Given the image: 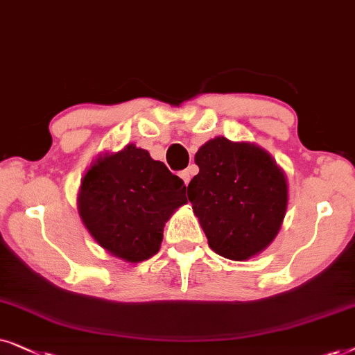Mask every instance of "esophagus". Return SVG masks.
Wrapping results in <instances>:
<instances>
[{"label":"esophagus","instance_id":"esophagus-1","mask_svg":"<svg viewBox=\"0 0 355 355\" xmlns=\"http://www.w3.org/2000/svg\"><path fill=\"white\" fill-rule=\"evenodd\" d=\"M180 177H182V180L185 182V185H188V183H190V180H191V177H193V168L190 167V168L182 170Z\"/></svg>","mask_w":355,"mask_h":355}]
</instances>
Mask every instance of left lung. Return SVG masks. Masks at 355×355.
Wrapping results in <instances>:
<instances>
[{"label": "left lung", "instance_id": "1", "mask_svg": "<svg viewBox=\"0 0 355 355\" xmlns=\"http://www.w3.org/2000/svg\"><path fill=\"white\" fill-rule=\"evenodd\" d=\"M200 173L188 200L209 247L243 261L272 242L287 207V182L266 150L224 136L207 141L195 155Z\"/></svg>", "mask_w": 355, "mask_h": 355}]
</instances>
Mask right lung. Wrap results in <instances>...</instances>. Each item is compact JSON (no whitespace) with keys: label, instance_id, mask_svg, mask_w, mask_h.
I'll use <instances>...</instances> for the list:
<instances>
[{"label":"right lung","instance_id":"add662e5","mask_svg":"<svg viewBox=\"0 0 355 355\" xmlns=\"http://www.w3.org/2000/svg\"><path fill=\"white\" fill-rule=\"evenodd\" d=\"M187 187L160 160L135 144L103 155L79 191V214L96 242L130 263L159 252L164 224L187 202Z\"/></svg>","mask_w":355,"mask_h":355}]
</instances>
